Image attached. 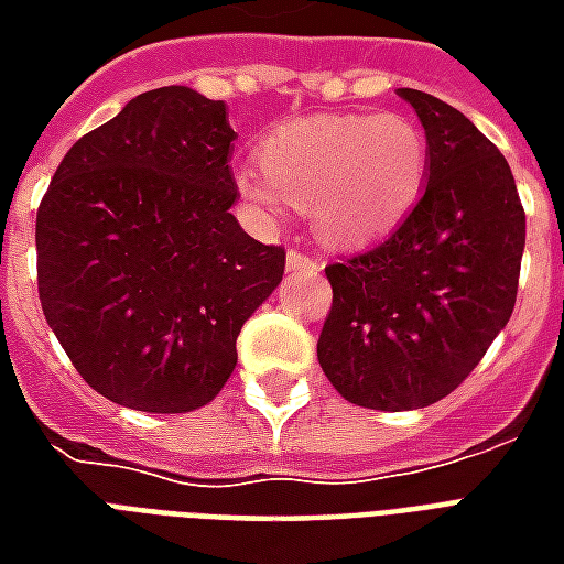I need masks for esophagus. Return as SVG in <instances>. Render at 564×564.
<instances>
[{"mask_svg": "<svg viewBox=\"0 0 564 564\" xmlns=\"http://www.w3.org/2000/svg\"><path fill=\"white\" fill-rule=\"evenodd\" d=\"M286 269L290 271H317L319 262L314 257L302 253V250H290V253H286Z\"/></svg>", "mask_w": 564, "mask_h": 564, "instance_id": "34e87169", "label": "esophagus"}]
</instances>
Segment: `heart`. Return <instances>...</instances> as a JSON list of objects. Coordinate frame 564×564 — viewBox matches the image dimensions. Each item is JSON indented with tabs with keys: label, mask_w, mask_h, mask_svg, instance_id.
Instances as JSON below:
<instances>
[{
	"label": "heart",
	"mask_w": 564,
	"mask_h": 564,
	"mask_svg": "<svg viewBox=\"0 0 564 564\" xmlns=\"http://www.w3.org/2000/svg\"><path fill=\"white\" fill-rule=\"evenodd\" d=\"M259 169L235 172V186L259 217L293 202L311 210L319 238L371 245L399 229L429 181V141L416 120L387 115H317L271 129Z\"/></svg>",
	"instance_id": "1"
}]
</instances>
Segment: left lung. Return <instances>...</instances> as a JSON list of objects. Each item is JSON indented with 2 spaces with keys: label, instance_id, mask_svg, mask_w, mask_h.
Returning <instances> with one entry per match:
<instances>
[{
  "label": "left lung",
  "instance_id": "1",
  "mask_svg": "<svg viewBox=\"0 0 564 564\" xmlns=\"http://www.w3.org/2000/svg\"><path fill=\"white\" fill-rule=\"evenodd\" d=\"M425 129L429 181L395 232L326 265L317 359L347 402L414 411L468 378L517 302L525 214L501 150L468 117L399 90Z\"/></svg>",
  "mask_w": 564,
  "mask_h": 564
}]
</instances>
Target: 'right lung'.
Masks as SVG:
<instances>
[{"label": "right lung", "mask_w": 564, "mask_h": 564, "mask_svg": "<svg viewBox=\"0 0 564 564\" xmlns=\"http://www.w3.org/2000/svg\"><path fill=\"white\" fill-rule=\"evenodd\" d=\"M226 105L135 96L72 144L35 220L39 299L93 390L186 414L223 390L235 341L283 278V247L238 226Z\"/></svg>", "instance_id": "right-lung-1"}]
</instances>
